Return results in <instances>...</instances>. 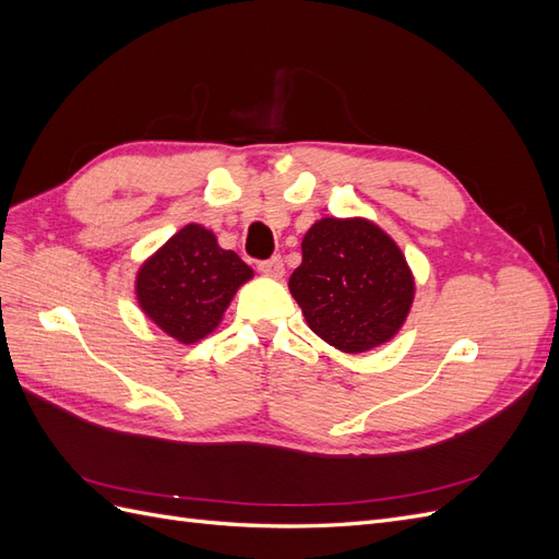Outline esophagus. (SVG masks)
<instances>
[{"instance_id":"obj_1","label":"esophagus","mask_w":559,"mask_h":559,"mask_svg":"<svg viewBox=\"0 0 559 559\" xmlns=\"http://www.w3.org/2000/svg\"><path fill=\"white\" fill-rule=\"evenodd\" d=\"M259 270L265 275V277H273V280H280L284 275V263L280 257H273L267 261H261L259 263Z\"/></svg>"}]
</instances>
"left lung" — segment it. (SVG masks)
I'll list each match as a JSON object with an SVG mask.
<instances>
[{"label":"left lung","mask_w":559,"mask_h":559,"mask_svg":"<svg viewBox=\"0 0 559 559\" xmlns=\"http://www.w3.org/2000/svg\"><path fill=\"white\" fill-rule=\"evenodd\" d=\"M289 292L308 326L347 354L389 343L415 298L399 245L368 218H319L302 238Z\"/></svg>","instance_id":"left-lung-1"}]
</instances>
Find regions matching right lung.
Returning <instances> with one entry per match:
<instances>
[{
    "label": "right lung",
    "mask_w": 559,
    "mask_h": 559,
    "mask_svg": "<svg viewBox=\"0 0 559 559\" xmlns=\"http://www.w3.org/2000/svg\"><path fill=\"white\" fill-rule=\"evenodd\" d=\"M253 270L200 224L183 226L148 257L134 294L142 312L175 341L193 345L222 324L235 292Z\"/></svg>",
    "instance_id": "right-lung-1"
}]
</instances>
